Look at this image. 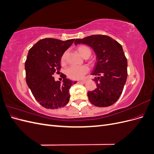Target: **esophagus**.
Listing matches in <instances>:
<instances>
[{
  "mask_svg": "<svg viewBox=\"0 0 154 154\" xmlns=\"http://www.w3.org/2000/svg\"><path fill=\"white\" fill-rule=\"evenodd\" d=\"M78 83H85L86 82V80H81V81H79L78 82Z\"/></svg>",
  "mask_w": 154,
  "mask_h": 154,
  "instance_id": "esophagus-1",
  "label": "esophagus"
}]
</instances>
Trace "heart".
<instances>
[{
  "label": "heart",
  "instance_id": "1",
  "mask_svg": "<svg viewBox=\"0 0 154 154\" xmlns=\"http://www.w3.org/2000/svg\"><path fill=\"white\" fill-rule=\"evenodd\" d=\"M77 52L79 53L82 57L87 58L91 54V49L87 47L86 45H80L76 49ZM67 60V53H64L61 59H60V62L62 66H65ZM88 67L87 66H81V67H70L66 71V74L69 78L71 80H80L82 78L83 76L88 72Z\"/></svg>",
  "mask_w": 154,
  "mask_h": 154
}]
</instances>
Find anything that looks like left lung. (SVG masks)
<instances>
[{
  "instance_id": "left-lung-1",
  "label": "left lung",
  "mask_w": 154,
  "mask_h": 154,
  "mask_svg": "<svg viewBox=\"0 0 154 154\" xmlns=\"http://www.w3.org/2000/svg\"><path fill=\"white\" fill-rule=\"evenodd\" d=\"M89 45L96 56L92 72L96 88L88 92L91 103L105 107L115 103L123 92L127 78V60L122 45L106 35H94L76 38L74 44Z\"/></svg>"
}]
</instances>
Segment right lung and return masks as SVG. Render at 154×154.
<instances>
[{
    "label": "right lung",
    "mask_w": 154,
    "mask_h": 154,
    "mask_svg": "<svg viewBox=\"0 0 154 154\" xmlns=\"http://www.w3.org/2000/svg\"><path fill=\"white\" fill-rule=\"evenodd\" d=\"M74 39L62 41L55 38L39 40L29 49L25 62L26 78L36 100L48 109L61 108L69 101V89L72 81L66 78L63 83L56 82L53 74L60 72V59Z\"/></svg>",
    "instance_id": "add662e5"
}]
</instances>
